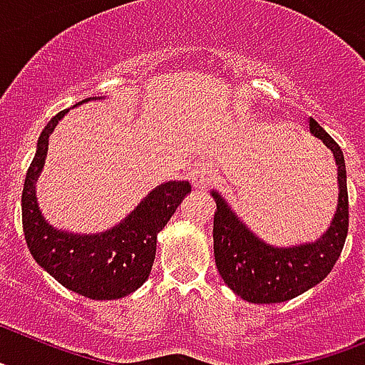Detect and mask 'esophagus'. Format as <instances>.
<instances>
[{"mask_svg":"<svg viewBox=\"0 0 365 365\" xmlns=\"http://www.w3.org/2000/svg\"><path fill=\"white\" fill-rule=\"evenodd\" d=\"M215 175H216L215 168H212L210 164H207V162H203V164L197 165V168L190 173V179H192L194 188L197 190V192H201V190H205L210 185V180L215 179Z\"/></svg>","mask_w":365,"mask_h":365,"instance_id":"34e87169","label":"esophagus"}]
</instances>
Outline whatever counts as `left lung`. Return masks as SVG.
I'll list each match as a JSON object with an SVG mask.
<instances>
[{
    "label": "left lung",
    "instance_id": "left-lung-1",
    "mask_svg": "<svg viewBox=\"0 0 365 365\" xmlns=\"http://www.w3.org/2000/svg\"><path fill=\"white\" fill-rule=\"evenodd\" d=\"M309 132L324 143L338 165V207L334 218L317 240L297 246H272L259 239L222 195L216 201L215 259L225 285L252 304H278L306 293L327 278L341 254L349 230L347 170L343 150L315 119Z\"/></svg>",
    "mask_w": 365,
    "mask_h": 365
}]
</instances>
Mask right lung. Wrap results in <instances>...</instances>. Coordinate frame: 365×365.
Wrapping results in <instances>:
<instances>
[{
	"label": "right lung",
	"mask_w": 365,
	"mask_h": 365,
	"mask_svg": "<svg viewBox=\"0 0 365 365\" xmlns=\"http://www.w3.org/2000/svg\"><path fill=\"white\" fill-rule=\"evenodd\" d=\"M101 101L91 96L78 102ZM68 110L50 119L37 141V153L27 170L22 192V224L33 259L63 287L93 300L128 297L149 278L156 254V235L170 222L180 201L192 192L188 180L158 185L111 230L80 235L56 230L42 216L35 185L48 153V140Z\"/></svg>",
	"instance_id": "right-lung-1"
}]
</instances>
